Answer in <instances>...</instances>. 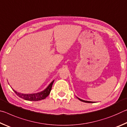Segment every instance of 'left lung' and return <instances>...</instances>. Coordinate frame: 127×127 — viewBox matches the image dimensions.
<instances>
[{
  "label": "left lung",
  "mask_w": 127,
  "mask_h": 127,
  "mask_svg": "<svg viewBox=\"0 0 127 127\" xmlns=\"http://www.w3.org/2000/svg\"><path fill=\"white\" fill-rule=\"evenodd\" d=\"M78 99L80 100V101H82V102H87V103H92V101H85V100H81V99H80V98H78Z\"/></svg>",
  "instance_id": "1"
}]
</instances>
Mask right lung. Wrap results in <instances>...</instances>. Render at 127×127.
I'll return each mask as SVG.
<instances>
[{
	"label": "right lung",
	"mask_w": 127,
	"mask_h": 127,
	"mask_svg": "<svg viewBox=\"0 0 127 127\" xmlns=\"http://www.w3.org/2000/svg\"><path fill=\"white\" fill-rule=\"evenodd\" d=\"M54 81L51 82V83L49 85V86L47 87L44 91L39 92V93L32 94H23L18 93V92H16V91H14V90H13V91H14L15 93L16 94L17 96H18L20 97L23 98V99H25L26 100L35 101H36L41 100L43 99H45V98L50 94Z\"/></svg>",
	"instance_id": "obj_1"
}]
</instances>
